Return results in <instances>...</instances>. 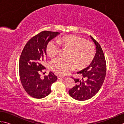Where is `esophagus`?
Listing matches in <instances>:
<instances>
[{
	"label": "esophagus",
	"mask_w": 124,
	"mask_h": 124,
	"mask_svg": "<svg viewBox=\"0 0 124 124\" xmlns=\"http://www.w3.org/2000/svg\"><path fill=\"white\" fill-rule=\"evenodd\" d=\"M57 78L58 79H63V78H64V77H63V76H57Z\"/></svg>",
	"instance_id": "1"
}]
</instances>
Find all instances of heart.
Instances as JSON below:
<instances>
[{
	"mask_svg": "<svg viewBox=\"0 0 124 124\" xmlns=\"http://www.w3.org/2000/svg\"><path fill=\"white\" fill-rule=\"evenodd\" d=\"M60 44L70 49L68 59L57 57L50 63L51 69L57 74L65 75L73 70L77 65L78 68L87 66L93 61L95 48L92 42L77 35H68L62 38L53 39L46 47L47 53L50 57L59 54Z\"/></svg>",
	"mask_w": 124,
	"mask_h": 124,
	"instance_id": "1",
	"label": "heart"
}]
</instances>
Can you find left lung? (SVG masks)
<instances>
[{
	"label": "left lung",
	"mask_w": 124,
	"mask_h": 124,
	"mask_svg": "<svg viewBox=\"0 0 124 124\" xmlns=\"http://www.w3.org/2000/svg\"><path fill=\"white\" fill-rule=\"evenodd\" d=\"M91 38L96 45V52L88 67L77 72L81 75L82 80L74 78L76 85L69 91L72 98L78 101H85L94 96L101 88L104 81L107 64L103 52L98 42Z\"/></svg>",
	"instance_id": "8db88e82"
}]
</instances>
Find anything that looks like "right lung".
<instances>
[{"label": "right lung", "instance_id": "add662e5", "mask_svg": "<svg viewBox=\"0 0 124 124\" xmlns=\"http://www.w3.org/2000/svg\"><path fill=\"white\" fill-rule=\"evenodd\" d=\"M60 34L58 32L43 31L31 38L21 54L18 64L20 80L26 92L36 99H41L51 93L52 84L57 78L54 73L41 77L45 69L42 62L46 58L48 42Z\"/></svg>", "mask_w": 124, "mask_h": 124}]
</instances>
